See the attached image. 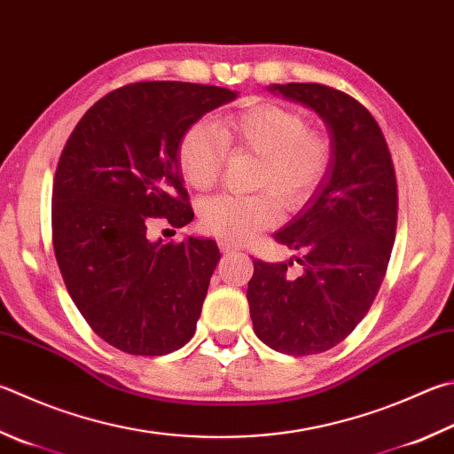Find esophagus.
Returning a JSON list of instances; mask_svg holds the SVG:
<instances>
[{
	"label": "esophagus",
	"instance_id": "obj_1",
	"mask_svg": "<svg viewBox=\"0 0 454 454\" xmlns=\"http://www.w3.org/2000/svg\"><path fill=\"white\" fill-rule=\"evenodd\" d=\"M220 250L224 252V254H232V252H236L238 248L234 244H230V242H220Z\"/></svg>",
	"mask_w": 454,
	"mask_h": 454
}]
</instances>
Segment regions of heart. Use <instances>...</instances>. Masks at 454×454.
Wrapping results in <instances>:
<instances>
[{
  "label": "heart",
  "mask_w": 454,
  "mask_h": 454,
  "mask_svg": "<svg viewBox=\"0 0 454 454\" xmlns=\"http://www.w3.org/2000/svg\"><path fill=\"white\" fill-rule=\"evenodd\" d=\"M258 156L248 196L222 194L200 206V226L222 242L244 244L278 218V202L287 210L308 204L332 164V141L311 130L308 119L274 103L252 105L210 122H194L180 138L178 167L188 184L208 191L218 183L226 154Z\"/></svg>",
  "instance_id": "obj_1"
}]
</instances>
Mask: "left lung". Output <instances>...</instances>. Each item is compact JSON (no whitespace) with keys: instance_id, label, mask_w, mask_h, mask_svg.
I'll use <instances>...</instances> for the list:
<instances>
[{"instance_id":"obj_1","label":"left lung","mask_w":454,"mask_h":454,"mask_svg":"<svg viewBox=\"0 0 454 454\" xmlns=\"http://www.w3.org/2000/svg\"><path fill=\"white\" fill-rule=\"evenodd\" d=\"M311 106L332 137L324 183L274 240L298 250L294 262L254 260L248 282L254 332L271 349L313 356L341 343L373 303L383 284L397 230V178L385 137L364 105L321 83L274 85Z\"/></svg>"}]
</instances>
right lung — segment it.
Segmentation results:
<instances>
[{
  "mask_svg": "<svg viewBox=\"0 0 454 454\" xmlns=\"http://www.w3.org/2000/svg\"><path fill=\"white\" fill-rule=\"evenodd\" d=\"M236 93L141 81L90 106L63 146L53 178V250L71 300L90 329L130 356H167L194 335L214 240H148L156 218H194L178 167L180 138Z\"/></svg>",
  "mask_w": 454,
  "mask_h": 454,
  "instance_id": "right-lung-1",
  "label": "right lung"
}]
</instances>
